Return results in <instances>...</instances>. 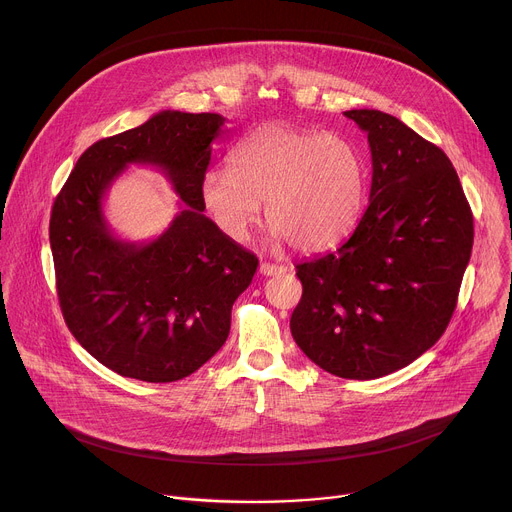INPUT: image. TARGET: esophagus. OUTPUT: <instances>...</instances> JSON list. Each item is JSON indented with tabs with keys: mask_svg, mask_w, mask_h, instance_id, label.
<instances>
[{
	"mask_svg": "<svg viewBox=\"0 0 512 512\" xmlns=\"http://www.w3.org/2000/svg\"><path fill=\"white\" fill-rule=\"evenodd\" d=\"M287 269L283 265H277V263H261L259 265V273L265 275V277H271V275H281L285 273Z\"/></svg>",
	"mask_w": 512,
	"mask_h": 512,
	"instance_id": "esophagus-1",
	"label": "esophagus"
}]
</instances>
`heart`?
<instances>
[{
  "instance_id": "obj_1",
  "label": "heart",
  "mask_w": 512,
  "mask_h": 512,
  "mask_svg": "<svg viewBox=\"0 0 512 512\" xmlns=\"http://www.w3.org/2000/svg\"><path fill=\"white\" fill-rule=\"evenodd\" d=\"M200 198L225 237L245 241L265 204L267 225L300 253L340 245L367 200V168L356 145L320 129L269 123L247 135L231 168H210Z\"/></svg>"
}]
</instances>
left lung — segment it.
I'll use <instances>...</instances> for the list:
<instances>
[{
	"mask_svg": "<svg viewBox=\"0 0 512 512\" xmlns=\"http://www.w3.org/2000/svg\"><path fill=\"white\" fill-rule=\"evenodd\" d=\"M344 115L369 137V206L346 243L296 265L304 291L289 328L326 373L369 381L407 367L446 332L474 218L437 145L383 111Z\"/></svg>",
	"mask_w": 512,
	"mask_h": 512,
	"instance_id": "8db88e82",
	"label": "left lung"
}]
</instances>
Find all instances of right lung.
<instances>
[{
	"mask_svg": "<svg viewBox=\"0 0 512 512\" xmlns=\"http://www.w3.org/2000/svg\"><path fill=\"white\" fill-rule=\"evenodd\" d=\"M223 125L218 113L162 111L93 143L54 200L50 249L64 322L121 377L174 383L198 371L225 344L233 304L257 271V257L202 214L200 182ZM129 163L160 167L185 204L150 244L117 240L102 214L104 192Z\"/></svg>",
	"mask_w": 512,
	"mask_h": 512,
	"instance_id": "add662e5",
	"label": "right lung"
}]
</instances>
